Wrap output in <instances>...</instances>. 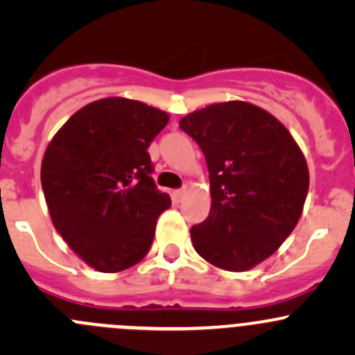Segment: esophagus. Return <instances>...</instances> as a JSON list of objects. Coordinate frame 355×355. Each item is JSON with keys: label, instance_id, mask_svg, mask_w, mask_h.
Instances as JSON below:
<instances>
[{"label": "esophagus", "instance_id": "34e87169", "mask_svg": "<svg viewBox=\"0 0 355 355\" xmlns=\"http://www.w3.org/2000/svg\"><path fill=\"white\" fill-rule=\"evenodd\" d=\"M185 194H187V187L177 189V191H173V200L175 202H180V200L185 198Z\"/></svg>", "mask_w": 355, "mask_h": 355}]
</instances>
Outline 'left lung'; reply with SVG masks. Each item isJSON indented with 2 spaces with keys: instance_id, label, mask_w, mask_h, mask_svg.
<instances>
[{
  "instance_id": "1",
  "label": "left lung",
  "mask_w": 355,
  "mask_h": 355,
  "mask_svg": "<svg viewBox=\"0 0 355 355\" xmlns=\"http://www.w3.org/2000/svg\"><path fill=\"white\" fill-rule=\"evenodd\" d=\"M206 157L211 211L191 228L194 249L221 270L245 271L292 234L309 189L306 157L273 114L245 101L180 120Z\"/></svg>"
}]
</instances>
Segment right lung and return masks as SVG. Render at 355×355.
<instances>
[{
	"mask_svg": "<svg viewBox=\"0 0 355 355\" xmlns=\"http://www.w3.org/2000/svg\"><path fill=\"white\" fill-rule=\"evenodd\" d=\"M168 120L141 101L99 99L71 114L48 144L41 184L51 221L94 270L123 271L151 249L171 199L153 180L148 148Z\"/></svg>",
	"mask_w": 355,
	"mask_h": 355,
	"instance_id": "1",
	"label": "right lung"
}]
</instances>
